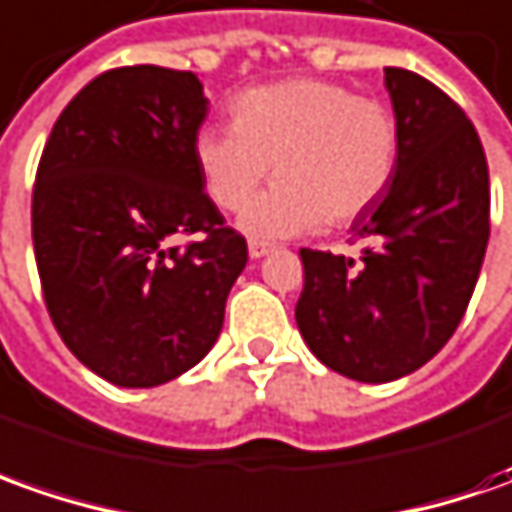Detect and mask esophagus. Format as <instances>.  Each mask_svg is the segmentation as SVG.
Listing matches in <instances>:
<instances>
[{"label":"esophagus","instance_id":"esophagus-1","mask_svg":"<svg viewBox=\"0 0 512 512\" xmlns=\"http://www.w3.org/2000/svg\"><path fill=\"white\" fill-rule=\"evenodd\" d=\"M269 252H274L272 243H263V240H249V255L260 260V257H266Z\"/></svg>","mask_w":512,"mask_h":512}]
</instances>
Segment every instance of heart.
<instances>
[{"mask_svg": "<svg viewBox=\"0 0 512 512\" xmlns=\"http://www.w3.org/2000/svg\"><path fill=\"white\" fill-rule=\"evenodd\" d=\"M232 124H206L192 138V161L212 203L240 212L269 178V195L252 203L243 229L289 238L351 226L377 206L394 181L399 127L394 113L323 79H286L240 90Z\"/></svg>", "mask_w": 512, "mask_h": 512, "instance_id": "heart-1", "label": "heart"}]
</instances>
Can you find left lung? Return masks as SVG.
Instances as JSON below:
<instances>
[{"instance_id":"1","label":"left lung","mask_w":512,"mask_h":512,"mask_svg":"<svg viewBox=\"0 0 512 512\" xmlns=\"http://www.w3.org/2000/svg\"><path fill=\"white\" fill-rule=\"evenodd\" d=\"M399 161L385 198L354 223L377 246L354 257L300 249L297 328L317 360L357 382L405 377L465 317L490 238V178L476 127L436 84L385 67Z\"/></svg>"}]
</instances>
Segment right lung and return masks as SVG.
I'll return each instance as SVG.
<instances>
[{
  "instance_id": "1",
  "label": "right lung",
  "mask_w": 512,
  "mask_h": 512,
  "mask_svg": "<svg viewBox=\"0 0 512 512\" xmlns=\"http://www.w3.org/2000/svg\"><path fill=\"white\" fill-rule=\"evenodd\" d=\"M206 104L189 70H107L56 118L36 169L33 252L50 320L121 388L198 365L249 260L192 161ZM175 234L196 240L172 247Z\"/></svg>"
}]
</instances>
